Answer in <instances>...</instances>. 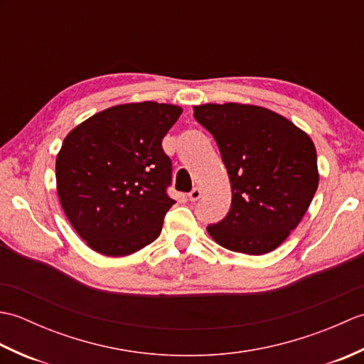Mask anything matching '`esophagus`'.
<instances>
[{
  "label": "esophagus",
  "instance_id": "obj_1",
  "mask_svg": "<svg viewBox=\"0 0 364 364\" xmlns=\"http://www.w3.org/2000/svg\"><path fill=\"white\" fill-rule=\"evenodd\" d=\"M202 197V191H200L198 188H194L191 192H189V198L191 202H197V200Z\"/></svg>",
  "mask_w": 364,
  "mask_h": 364
}]
</instances>
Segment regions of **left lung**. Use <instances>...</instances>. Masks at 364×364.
Segmentation results:
<instances>
[{
    "instance_id": "left-lung-1",
    "label": "left lung",
    "mask_w": 364,
    "mask_h": 364,
    "mask_svg": "<svg viewBox=\"0 0 364 364\" xmlns=\"http://www.w3.org/2000/svg\"><path fill=\"white\" fill-rule=\"evenodd\" d=\"M194 117L214 136L231 184V208L206 230L223 249L264 255L304 218L319 184L316 149L304 129L262 106L206 103Z\"/></svg>"
}]
</instances>
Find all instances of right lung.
Segmentation results:
<instances>
[{"instance_id": "right-lung-1", "label": "right lung", "mask_w": 364, "mask_h": 364, "mask_svg": "<svg viewBox=\"0 0 364 364\" xmlns=\"http://www.w3.org/2000/svg\"><path fill=\"white\" fill-rule=\"evenodd\" d=\"M180 106L117 105L75 127L56 158L60 206L82 241L106 257H128L151 244L175 203L166 194L172 162L162 137Z\"/></svg>"}]
</instances>
